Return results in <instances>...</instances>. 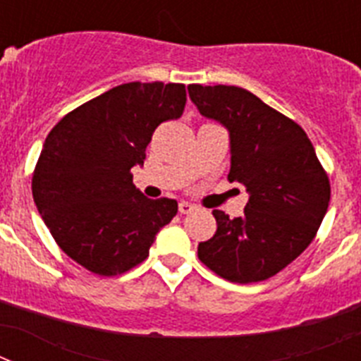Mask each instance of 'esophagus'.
Segmentation results:
<instances>
[{"mask_svg": "<svg viewBox=\"0 0 361 361\" xmlns=\"http://www.w3.org/2000/svg\"><path fill=\"white\" fill-rule=\"evenodd\" d=\"M195 206H193V204H190V202H180L178 204V213H183V215H188V213H191V212H195Z\"/></svg>", "mask_w": 361, "mask_h": 361, "instance_id": "obj_1", "label": "esophagus"}]
</instances>
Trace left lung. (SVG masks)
I'll use <instances>...</instances> for the list:
<instances>
[{"mask_svg":"<svg viewBox=\"0 0 361 361\" xmlns=\"http://www.w3.org/2000/svg\"><path fill=\"white\" fill-rule=\"evenodd\" d=\"M202 116L231 139L229 183L247 190L244 215L213 209L216 231L200 242V262L235 283L262 282L288 267L317 237L331 183L300 124L238 86H188Z\"/></svg>","mask_w":361,"mask_h":361,"instance_id":"obj_1","label":"left lung"}]
</instances>
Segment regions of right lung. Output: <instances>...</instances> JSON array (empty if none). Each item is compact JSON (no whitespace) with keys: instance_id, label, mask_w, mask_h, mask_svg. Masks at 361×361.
<instances>
[{"instance_id":"right-lung-1","label":"right lung","mask_w":361,"mask_h":361,"mask_svg":"<svg viewBox=\"0 0 361 361\" xmlns=\"http://www.w3.org/2000/svg\"><path fill=\"white\" fill-rule=\"evenodd\" d=\"M186 106L180 82H126L68 111L44 139L32 195L56 244L85 269L117 276L145 262L177 200L133 184L161 123Z\"/></svg>"}]
</instances>
